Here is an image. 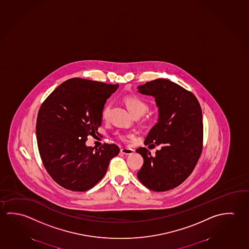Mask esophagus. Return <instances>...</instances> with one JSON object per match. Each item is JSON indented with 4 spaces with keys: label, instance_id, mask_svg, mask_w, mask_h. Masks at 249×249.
I'll return each mask as SVG.
<instances>
[{
    "label": "esophagus",
    "instance_id": "esophagus-1",
    "mask_svg": "<svg viewBox=\"0 0 249 249\" xmlns=\"http://www.w3.org/2000/svg\"><path fill=\"white\" fill-rule=\"evenodd\" d=\"M121 153L123 155H132L134 153V150L131 148H122L121 149Z\"/></svg>",
    "mask_w": 249,
    "mask_h": 249
}]
</instances>
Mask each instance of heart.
<instances>
[{"instance_id":"obj_1","label":"heart","mask_w":249,"mask_h":249,"mask_svg":"<svg viewBox=\"0 0 249 249\" xmlns=\"http://www.w3.org/2000/svg\"><path fill=\"white\" fill-rule=\"evenodd\" d=\"M125 104H126V107L128 111L130 112L132 115L133 114H145L148 109V106L147 103L144 102L143 100L139 98L137 96H126L125 100ZM108 110H109V106L104 107V108L102 109V116L103 119H107V114H108ZM132 135H125V134H119V139L122 140L123 142H126L127 139L131 137Z\"/></svg>"}]
</instances>
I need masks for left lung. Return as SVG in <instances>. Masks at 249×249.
<instances>
[{"label":"left lung","instance_id":"left-lung-1","mask_svg":"<svg viewBox=\"0 0 249 249\" xmlns=\"http://www.w3.org/2000/svg\"><path fill=\"white\" fill-rule=\"evenodd\" d=\"M141 94L154 96L159 107L158 123L151 128L144 144L161 146L155 156L146 147L136 152L144 160L137 173L142 183L155 192L178 187L196 167L202 152L203 123L196 95L166 79L138 86Z\"/></svg>","mask_w":249,"mask_h":249}]
</instances>
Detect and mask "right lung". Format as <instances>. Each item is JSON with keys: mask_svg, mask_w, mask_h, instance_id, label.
<instances>
[{"mask_svg": "<svg viewBox=\"0 0 249 249\" xmlns=\"http://www.w3.org/2000/svg\"><path fill=\"white\" fill-rule=\"evenodd\" d=\"M118 84L81 78L61 83L41 104L36 139L41 160L52 179L71 191L85 192L105 176L117 145L86 146L102 124V109Z\"/></svg>", "mask_w": 249, "mask_h": 249, "instance_id": "right-lung-1", "label": "right lung"}]
</instances>
